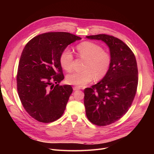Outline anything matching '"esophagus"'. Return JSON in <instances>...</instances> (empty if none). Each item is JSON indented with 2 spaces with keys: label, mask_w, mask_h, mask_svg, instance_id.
I'll return each mask as SVG.
<instances>
[{
  "label": "esophagus",
  "mask_w": 154,
  "mask_h": 154,
  "mask_svg": "<svg viewBox=\"0 0 154 154\" xmlns=\"http://www.w3.org/2000/svg\"><path fill=\"white\" fill-rule=\"evenodd\" d=\"M80 89H81V88L79 87H77V86L74 87L73 88V90H74V91H78V90H80Z\"/></svg>",
  "instance_id": "obj_1"
}]
</instances>
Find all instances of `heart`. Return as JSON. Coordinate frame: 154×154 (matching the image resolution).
Listing matches in <instances>:
<instances>
[{"label":"heart","mask_w":154,"mask_h":154,"mask_svg":"<svg viewBox=\"0 0 154 154\" xmlns=\"http://www.w3.org/2000/svg\"><path fill=\"white\" fill-rule=\"evenodd\" d=\"M78 54L86 60L82 72H73L67 76V82L71 85L82 87L91 82L94 78L99 80L108 73L110 65L111 57L109 53L103 51L101 46L91 42H83L76 47ZM74 57L71 51L65 49L60 54V63L67 72L72 70Z\"/></svg>","instance_id":"1"}]
</instances>
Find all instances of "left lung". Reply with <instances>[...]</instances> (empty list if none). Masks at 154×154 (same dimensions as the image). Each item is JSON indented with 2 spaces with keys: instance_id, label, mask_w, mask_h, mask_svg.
<instances>
[{
  "instance_id": "obj_1",
  "label": "left lung",
  "mask_w": 154,
  "mask_h": 154,
  "mask_svg": "<svg viewBox=\"0 0 154 154\" xmlns=\"http://www.w3.org/2000/svg\"><path fill=\"white\" fill-rule=\"evenodd\" d=\"M108 46L111 65L108 73L96 85L84 90L86 116L93 124L105 126L127 113L136 94L138 70L132 50L123 41L105 34L87 36Z\"/></svg>"
}]
</instances>
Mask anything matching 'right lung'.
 Wrapping results in <instances>:
<instances>
[{"label": "right lung", "instance_id": "1", "mask_svg": "<svg viewBox=\"0 0 154 154\" xmlns=\"http://www.w3.org/2000/svg\"><path fill=\"white\" fill-rule=\"evenodd\" d=\"M81 39L69 32H49L34 37L23 49L17 91L27 112L38 122H53L63 115L72 88L58 84L64 79L60 57L68 45Z\"/></svg>", "mask_w": 154, "mask_h": 154}]
</instances>
